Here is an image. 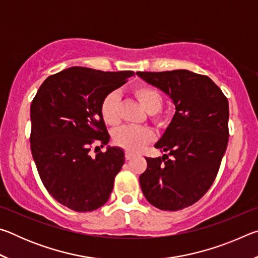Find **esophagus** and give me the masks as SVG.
<instances>
[{
  "mask_svg": "<svg viewBox=\"0 0 258 258\" xmlns=\"http://www.w3.org/2000/svg\"><path fill=\"white\" fill-rule=\"evenodd\" d=\"M134 156H135V155L133 154V152H131V151H126V152H125V158L127 159V160H130L131 158H133Z\"/></svg>",
  "mask_w": 258,
  "mask_h": 258,
  "instance_id": "esophagus-1",
  "label": "esophagus"
}]
</instances>
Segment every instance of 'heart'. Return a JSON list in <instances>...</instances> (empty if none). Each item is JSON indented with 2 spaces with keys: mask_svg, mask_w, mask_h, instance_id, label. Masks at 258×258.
Here are the masks:
<instances>
[{
  "mask_svg": "<svg viewBox=\"0 0 258 258\" xmlns=\"http://www.w3.org/2000/svg\"><path fill=\"white\" fill-rule=\"evenodd\" d=\"M133 93L156 123H165L164 115L158 111L163 104V95L158 90L150 85H139L134 89ZM119 98L116 93H109L101 103V115L104 123L115 126L119 123ZM154 134L148 127L140 126H123L113 134L116 145L126 150L138 151L149 143Z\"/></svg>",
  "mask_w": 258,
  "mask_h": 258,
  "instance_id": "b5f03b06",
  "label": "heart"
}]
</instances>
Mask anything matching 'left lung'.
I'll use <instances>...</instances> for the list:
<instances>
[{
  "mask_svg": "<svg viewBox=\"0 0 258 258\" xmlns=\"http://www.w3.org/2000/svg\"><path fill=\"white\" fill-rule=\"evenodd\" d=\"M175 104L171 123L155 148L165 152L146 158L140 185L161 211L189 207L206 194L217 175L229 141V102L211 78L185 69L138 72Z\"/></svg>",
  "mask_w": 258,
  "mask_h": 258,
  "instance_id": "obj_1",
  "label": "left lung"
}]
</instances>
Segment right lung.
Instances as JSON below:
<instances>
[{"instance_id":"obj_1","label":"right lung","mask_w":258,"mask_h":258,"mask_svg":"<svg viewBox=\"0 0 258 258\" xmlns=\"http://www.w3.org/2000/svg\"><path fill=\"white\" fill-rule=\"evenodd\" d=\"M133 75L72 67L47 77L35 95L33 158L49 194L73 211L92 212L108 202L124 150L108 147L93 157L90 150L93 143L103 147L110 140L101 115L103 99Z\"/></svg>"}]
</instances>
